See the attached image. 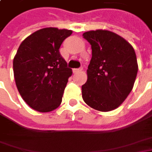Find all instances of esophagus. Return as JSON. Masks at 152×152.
I'll use <instances>...</instances> for the list:
<instances>
[{
  "label": "esophagus",
  "mask_w": 152,
  "mask_h": 152,
  "mask_svg": "<svg viewBox=\"0 0 152 152\" xmlns=\"http://www.w3.org/2000/svg\"><path fill=\"white\" fill-rule=\"evenodd\" d=\"M82 67H80V68H74L73 69V73H79V72H81L82 71Z\"/></svg>",
  "instance_id": "34e87169"
}]
</instances>
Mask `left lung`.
<instances>
[{
    "label": "left lung",
    "instance_id": "8db88e82",
    "mask_svg": "<svg viewBox=\"0 0 152 152\" xmlns=\"http://www.w3.org/2000/svg\"><path fill=\"white\" fill-rule=\"evenodd\" d=\"M83 36L92 49L83 99L97 111L114 110L133 89L138 72L135 51L124 39L108 30L88 31Z\"/></svg>",
    "mask_w": 152,
    "mask_h": 152
}]
</instances>
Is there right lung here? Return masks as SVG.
Returning a JSON list of instances; mask_svg holds the SVG:
<instances>
[{
  "label": "right lung",
  "mask_w": 152,
  "mask_h": 152,
  "mask_svg": "<svg viewBox=\"0 0 152 152\" xmlns=\"http://www.w3.org/2000/svg\"><path fill=\"white\" fill-rule=\"evenodd\" d=\"M72 30L45 28L33 33L18 47L13 59L17 88L33 109L47 113L60 106L72 69L59 51Z\"/></svg>",
  "instance_id": "add662e5"
}]
</instances>
